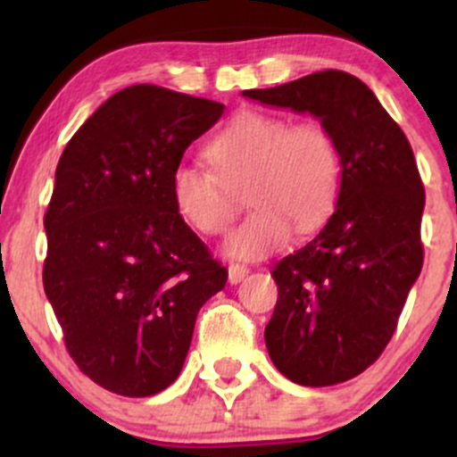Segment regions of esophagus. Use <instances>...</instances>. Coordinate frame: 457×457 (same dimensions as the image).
I'll return each instance as SVG.
<instances>
[{"instance_id": "1", "label": "esophagus", "mask_w": 457, "mask_h": 457, "mask_svg": "<svg viewBox=\"0 0 457 457\" xmlns=\"http://www.w3.org/2000/svg\"><path fill=\"white\" fill-rule=\"evenodd\" d=\"M228 275H229V283H240L246 275H249V269H246L245 264H229Z\"/></svg>"}]
</instances>
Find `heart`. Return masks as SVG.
I'll return each instance as SVG.
<instances>
[{"mask_svg":"<svg viewBox=\"0 0 457 457\" xmlns=\"http://www.w3.org/2000/svg\"><path fill=\"white\" fill-rule=\"evenodd\" d=\"M204 154L211 170L182 162L171 176V193L193 229L221 236L246 188V204L255 211L225 243L232 258H264L287 243L292 228H318L337 197V141L318 120L290 122L283 115L245 112L214 135Z\"/></svg>","mask_w":457,"mask_h":457,"instance_id":"obj_1","label":"heart"}]
</instances>
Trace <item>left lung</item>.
<instances>
[{"mask_svg": "<svg viewBox=\"0 0 457 457\" xmlns=\"http://www.w3.org/2000/svg\"><path fill=\"white\" fill-rule=\"evenodd\" d=\"M243 94L309 112L337 141V204L312 243L272 266L279 298L264 339L286 378L339 385L382 354L421 272L426 188L417 161L374 92L344 71Z\"/></svg>", "mask_w": 457, "mask_h": 457, "instance_id": "1", "label": "left lung"}]
</instances>
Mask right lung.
<instances>
[{
	"instance_id": "1",
	"label": "right lung",
	"mask_w": 457,
	"mask_h": 457,
	"mask_svg": "<svg viewBox=\"0 0 457 457\" xmlns=\"http://www.w3.org/2000/svg\"><path fill=\"white\" fill-rule=\"evenodd\" d=\"M223 104L139 83L72 135L45 214V295L87 378L148 397L180 374L228 270L178 212L171 176Z\"/></svg>"
}]
</instances>
